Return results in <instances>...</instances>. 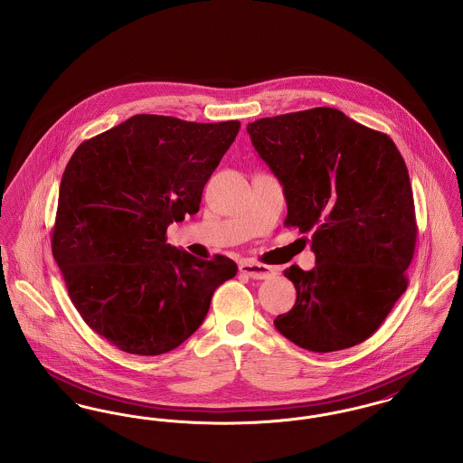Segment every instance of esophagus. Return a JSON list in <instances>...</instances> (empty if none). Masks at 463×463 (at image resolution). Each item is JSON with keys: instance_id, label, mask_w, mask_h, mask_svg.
<instances>
[{"instance_id": "obj_1", "label": "esophagus", "mask_w": 463, "mask_h": 463, "mask_svg": "<svg viewBox=\"0 0 463 463\" xmlns=\"http://www.w3.org/2000/svg\"><path fill=\"white\" fill-rule=\"evenodd\" d=\"M240 272H242L248 278H251V279H269V278L274 276V269L272 267L257 264V262H250V260H244V262L240 264Z\"/></svg>"}]
</instances>
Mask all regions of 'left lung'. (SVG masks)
<instances>
[{"instance_id": "left-lung-1", "label": "left lung", "mask_w": 463, "mask_h": 463, "mask_svg": "<svg viewBox=\"0 0 463 463\" xmlns=\"http://www.w3.org/2000/svg\"><path fill=\"white\" fill-rule=\"evenodd\" d=\"M259 156L281 182L288 227L310 236L316 265H291L293 308L274 319L312 353L349 349L372 336L406 291L417 242L406 163L385 133L333 108L248 123Z\"/></svg>"}]
</instances>
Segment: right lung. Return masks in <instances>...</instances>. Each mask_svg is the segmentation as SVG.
<instances>
[{
	"label": "right lung",
	"mask_w": 463,
	"mask_h": 463,
	"mask_svg": "<svg viewBox=\"0 0 463 463\" xmlns=\"http://www.w3.org/2000/svg\"><path fill=\"white\" fill-rule=\"evenodd\" d=\"M240 127L137 114L71 156L52 253L83 321L118 349L174 351L201 326L213 291L236 276L223 255L201 260L168 244L166 229L198 213Z\"/></svg>",
	"instance_id": "obj_1"
}]
</instances>
